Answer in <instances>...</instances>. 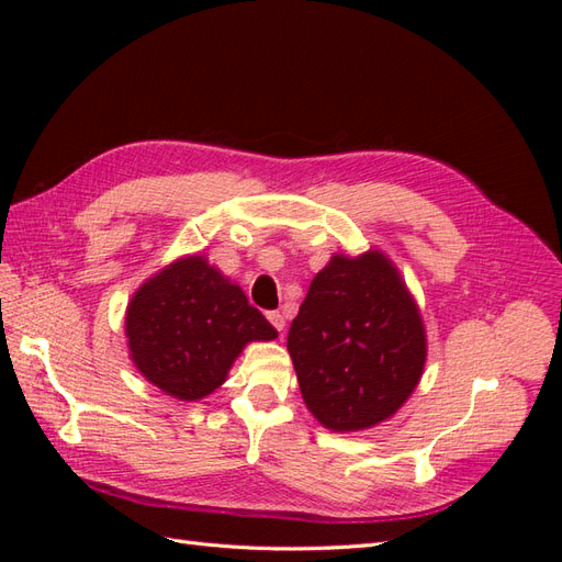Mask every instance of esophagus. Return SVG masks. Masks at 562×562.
Masks as SVG:
<instances>
[{
    "instance_id": "34e87169",
    "label": "esophagus",
    "mask_w": 562,
    "mask_h": 562,
    "mask_svg": "<svg viewBox=\"0 0 562 562\" xmlns=\"http://www.w3.org/2000/svg\"><path fill=\"white\" fill-rule=\"evenodd\" d=\"M267 318H269L271 326H274V328L279 330V335L283 337V330H285V318H283V314H281V312H269Z\"/></svg>"
}]
</instances>
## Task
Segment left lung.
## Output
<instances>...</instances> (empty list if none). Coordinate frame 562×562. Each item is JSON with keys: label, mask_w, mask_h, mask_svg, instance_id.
<instances>
[{"label": "left lung", "mask_w": 562, "mask_h": 562, "mask_svg": "<svg viewBox=\"0 0 562 562\" xmlns=\"http://www.w3.org/2000/svg\"><path fill=\"white\" fill-rule=\"evenodd\" d=\"M310 413L330 431H361L411 398L427 361L413 295L380 250L333 255L288 330Z\"/></svg>", "instance_id": "obj_1"}]
</instances>
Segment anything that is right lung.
<instances>
[{
	"instance_id": "obj_1",
	"label": "right lung",
	"mask_w": 562,
	"mask_h": 562,
	"mask_svg": "<svg viewBox=\"0 0 562 562\" xmlns=\"http://www.w3.org/2000/svg\"><path fill=\"white\" fill-rule=\"evenodd\" d=\"M277 335L241 288L203 255L180 258L147 279L126 310L135 368L180 401L213 394L248 342H267Z\"/></svg>"
}]
</instances>
